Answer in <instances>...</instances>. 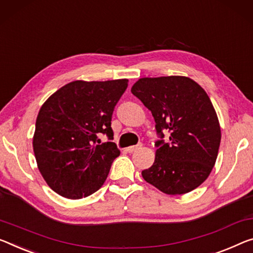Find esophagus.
<instances>
[{
  "mask_svg": "<svg viewBox=\"0 0 253 253\" xmlns=\"http://www.w3.org/2000/svg\"><path fill=\"white\" fill-rule=\"evenodd\" d=\"M142 147V143H138L137 146H131V147H127L126 148V151L127 153H134V151H137L139 149H141Z\"/></svg>",
  "mask_w": 253,
  "mask_h": 253,
  "instance_id": "obj_1",
  "label": "esophagus"
}]
</instances>
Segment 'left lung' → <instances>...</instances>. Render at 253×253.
<instances>
[{"instance_id":"1","label":"left lung","mask_w":253,"mask_h":253,"mask_svg":"<svg viewBox=\"0 0 253 253\" xmlns=\"http://www.w3.org/2000/svg\"><path fill=\"white\" fill-rule=\"evenodd\" d=\"M131 92L151 111L156 122V157L141 174L166 194H183L209 176L220 143L218 118L206 92L188 77L141 78ZM164 130L170 140H162Z\"/></svg>"}]
</instances>
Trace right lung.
Here are the masks:
<instances>
[{
    "label": "right lung",
    "mask_w": 253,
    "mask_h": 253,
    "mask_svg": "<svg viewBox=\"0 0 253 253\" xmlns=\"http://www.w3.org/2000/svg\"><path fill=\"white\" fill-rule=\"evenodd\" d=\"M127 81H72L42 104L34 153L46 183L60 196L81 199L104 184L120 155L111 121ZM100 134H107V143H100Z\"/></svg>",
    "instance_id": "1"
}]
</instances>
